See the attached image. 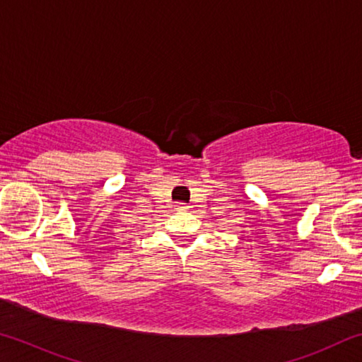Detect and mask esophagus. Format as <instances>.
I'll list each match as a JSON object with an SVG mask.
<instances>
[{
  "instance_id": "1",
  "label": "esophagus",
  "mask_w": 362,
  "mask_h": 362,
  "mask_svg": "<svg viewBox=\"0 0 362 362\" xmlns=\"http://www.w3.org/2000/svg\"><path fill=\"white\" fill-rule=\"evenodd\" d=\"M175 209H177V211H182V212H185V211H188V209H189V206H187V204H182V203H180V204H177V206H175Z\"/></svg>"
}]
</instances>
